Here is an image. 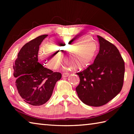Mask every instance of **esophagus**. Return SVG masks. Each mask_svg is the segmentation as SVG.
Segmentation results:
<instances>
[{
  "instance_id": "obj_1",
  "label": "esophagus",
  "mask_w": 134,
  "mask_h": 134,
  "mask_svg": "<svg viewBox=\"0 0 134 134\" xmlns=\"http://www.w3.org/2000/svg\"><path fill=\"white\" fill-rule=\"evenodd\" d=\"M69 76V73H68V72H65V73H63L62 74V76L63 77H67Z\"/></svg>"
}]
</instances>
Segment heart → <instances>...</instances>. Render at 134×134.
Segmentation results:
<instances>
[{
    "instance_id": "b5f03b06",
    "label": "heart",
    "mask_w": 134,
    "mask_h": 134,
    "mask_svg": "<svg viewBox=\"0 0 134 134\" xmlns=\"http://www.w3.org/2000/svg\"><path fill=\"white\" fill-rule=\"evenodd\" d=\"M50 47H42L39 57L44 64L50 69H56L63 58L66 69L82 70L91 63L96 49V45L89 36L81 38L65 36L60 38H51Z\"/></svg>"
}]
</instances>
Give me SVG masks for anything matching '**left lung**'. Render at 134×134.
<instances>
[{
  "mask_svg": "<svg viewBox=\"0 0 134 134\" xmlns=\"http://www.w3.org/2000/svg\"><path fill=\"white\" fill-rule=\"evenodd\" d=\"M99 51L93 64L77 72L80 83L76 88L81 102L91 106L105 105L121 92L125 63L116 47L97 35Z\"/></svg>",
  "mask_w": 134,
  "mask_h": 134,
  "instance_id": "obj_1",
  "label": "left lung"
}]
</instances>
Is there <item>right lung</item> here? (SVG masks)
I'll use <instances>...</instances> for the list:
<instances>
[{
    "mask_svg": "<svg viewBox=\"0 0 134 134\" xmlns=\"http://www.w3.org/2000/svg\"><path fill=\"white\" fill-rule=\"evenodd\" d=\"M48 35L39 36L25 44L13 64L15 86L23 100L40 106L50 99L62 74L44 67L38 62L40 45Z\"/></svg>",
    "mask_w": 134,
    "mask_h": 134,
    "instance_id": "right-lung-1",
    "label": "right lung"
}]
</instances>
